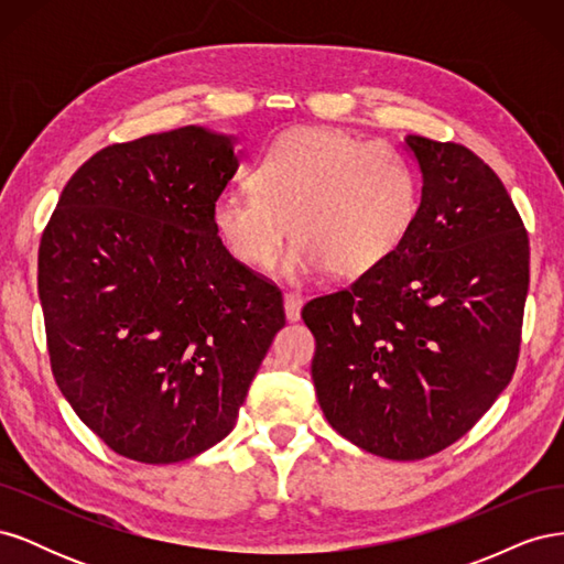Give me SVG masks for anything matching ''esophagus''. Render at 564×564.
<instances>
[{"mask_svg": "<svg viewBox=\"0 0 564 564\" xmlns=\"http://www.w3.org/2000/svg\"><path fill=\"white\" fill-rule=\"evenodd\" d=\"M301 305H303V299L294 292H286L284 294V315L289 322H296L301 317Z\"/></svg>", "mask_w": 564, "mask_h": 564, "instance_id": "esophagus-1", "label": "esophagus"}]
</instances>
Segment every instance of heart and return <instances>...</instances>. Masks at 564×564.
Listing matches in <instances>:
<instances>
[{"mask_svg": "<svg viewBox=\"0 0 564 564\" xmlns=\"http://www.w3.org/2000/svg\"><path fill=\"white\" fill-rule=\"evenodd\" d=\"M421 209V183L400 150L340 129L280 133L253 166V185L226 187L214 228L232 259L268 270L294 228L286 275L355 278L392 259Z\"/></svg>", "mask_w": 564, "mask_h": 564, "instance_id": "obj_1", "label": "heart"}]
</instances>
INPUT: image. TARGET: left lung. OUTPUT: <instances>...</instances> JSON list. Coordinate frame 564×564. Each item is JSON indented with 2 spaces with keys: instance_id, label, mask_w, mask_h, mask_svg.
<instances>
[{
  "instance_id": "obj_1",
  "label": "left lung",
  "mask_w": 564,
  "mask_h": 564,
  "mask_svg": "<svg viewBox=\"0 0 564 564\" xmlns=\"http://www.w3.org/2000/svg\"><path fill=\"white\" fill-rule=\"evenodd\" d=\"M419 218L383 265L317 296L313 383L332 429L392 460L464 437L513 379L529 240L501 178L458 143L406 135Z\"/></svg>"
}]
</instances>
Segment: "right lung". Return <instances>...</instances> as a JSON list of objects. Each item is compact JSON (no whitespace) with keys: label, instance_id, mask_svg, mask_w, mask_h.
I'll return each instance as SVG.
<instances>
[{"label":"right lung","instance_id":"obj_1","mask_svg":"<svg viewBox=\"0 0 564 564\" xmlns=\"http://www.w3.org/2000/svg\"><path fill=\"white\" fill-rule=\"evenodd\" d=\"M237 166L232 135L195 124L108 145L67 181L42 235L54 379L112 452L141 464L224 440L284 327L280 289L214 228Z\"/></svg>","mask_w":564,"mask_h":564}]
</instances>
